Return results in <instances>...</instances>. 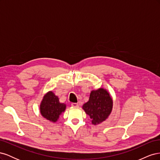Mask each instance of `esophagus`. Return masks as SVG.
Returning <instances> with one entry per match:
<instances>
[{
	"mask_svg": "<svg viewBox=\"0 0 160 160\" xmlns=\"http://www.w3.org/2000/svg\"><path fill=\"white\" fill-rule=\"evenodd\" d=\"M71 106L74 108H77V107H79V104L77 103H71Z\"/></svg>",
	"mask_w": 160,
	"mask_h": 160,
	"instance_id": "1",
	"label": "esophagus"
}]
</instances>
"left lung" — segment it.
Here are the masks:
<instances>
[{
    "instance_id": "left-lung-1",
    "label": "left lung",
    "mask_w": 160,
    "mask_h": 160,
    "mask_svg": "<svg viewBox=\"0 0 160 160\" xmlns=\"http://www.w3.org/2000/svg\"><path fill=\"white\" fill-rule=\"evenodd\" d=\"M112 108L113 100L108 92L103 88L92 91L88 102L83 105V109L94 125L99 124L107 119Z\"/></svg>"
}]
</instances>
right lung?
Listing matches in <instances>:
<instances>
[{
    "label": "right lung",
    "instance_id": "obj_1",
    "mask_svg": "<svg viewBox=\"0 0 160 160\" xmlns=\"http://www.w3.org/2000/svg\"><path fill=\"white\" fill-rule=\"evenodd\" d=\"M65 109L66 105L60 103L58 97L52 91L48 92L45 95L40 105L41 115L52 122H57L59 115L64 112Z\"/></svg>",
    "mask_w": 160,
    "mask_h": 160
}]
</instances>
